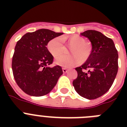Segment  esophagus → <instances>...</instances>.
<instances>
[{"label": "esophagus", "instance_id": "esophagus-1", "mask_svg": "<svg viewBox=\"0 0 127 127\" xmlns=\"http://www.w3.org/2000/svg\"><path fill=\"white\" fill-rule=\"evenodd\" d=\"M62 69H63V72L64 73H66V72H68V70L66 69V68H63Z\"/></svg>", "mask_w": 127, "mask_h": 127}]
</instances>
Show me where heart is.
<instances>
[{"label":"heart","instance_id":"obj_1","mask_svg":"<svg viewBox=\"0 0 127 127\" xmlns=\"http://www.w3.org/2000/svg\"><path fill=\"white\" fill-rule=\"evenodd\" d=\"M66 38L57 37L50 41L47 44V49L52 55L56 56L64 51L63 40ZM68 44L72 47L70 53L73 55H60L56 57L55 62L58 65L70 67L79 63V57L82 60H86L90 53V48L86 43V40L78 35H74L68 39Z\"/></svg>","mask_w":127,"mask_h":127}]
</instances>
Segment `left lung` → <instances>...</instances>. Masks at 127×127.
<instances>
[{"instance_id":"1","label":"left lung","mask_w":127,"mask_h":127,"mask_svg":"<svg viewBox=\"0 0 127 127\" xmlns=\"http://www.w3.org/2000/svg\"><path fill=\"white\" fill-rule=\"evenodd\" d=\"M88 39L92 51L86 61L76 68L78 77L72 82L76 92L94 99L109 90L118 71V53L111 39L95 30L80 33Z\"/></svg>"}]
</instances>
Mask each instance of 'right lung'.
<instances>
[{"mask_svg": "<svg viewBox=\"0 0 127 127\" xmlns=\"http://www.w3.org/2000/svg\"><path fill=\"white\" fill-rule=\"evenodd\" d=\"M63 33L40 29L27 33L17 42L12 57L13 75L18 86L32 96H43L53 89L63 74L61 66L50 67L53 56L47 49L50 41Z\"/></svg>", "mask_w": 127, "mask_h": 127, "instance_id": "obj_1", "label": "right lung"}]
</instances>
